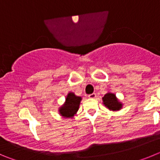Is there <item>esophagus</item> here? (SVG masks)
<instances>
[{
	"label": "esophagus",
	"mask_w": 160,
	"mask_h": 160,
	"mask_svg": "<svg viewBox=\"0 0 160 160\" xmlns=\"http://www.w3.org/2000/svg\"><path fill=\"white\" fill-rule=\"evenodd\" d=\"M89 98H91V99H94V98H95L96 97H97V95H96L95 93H93V94H90L88 95Z\"/></svg>",
	"instance_id": "1"
}]
</instances>
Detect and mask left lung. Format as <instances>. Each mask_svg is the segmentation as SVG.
I'll list each match as a JSON object with an SVG mask.
<instances>
[{"instance_id": "1", "label": "left lung", "mask_w": 160, "mask_h": 160, "mask_svg": "<svg viewBox=\"0 0 160 160\" xmlns=\"http://www.w3.org/2000/svg\"><path fill=\"white\" fill-rule=\"evenodd\" d=\"M102 99L103 105L105 106L107 109H109L110 111H120L123 106V104L116 97L115 94L110 92V91H108L105 95L103 96Z\"/></svg>"}]
</instances>
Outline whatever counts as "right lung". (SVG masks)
I'll return each mask as SVG.
<instances>
[{
    "mask_svg": "<svg viewBox=\"0 0 160 160\" xmlns=\"http://www.w3.org/2000/svg\"><path fill=\"white\" fill-rule=\"evenodd\" d=\"M81 101V96H77L73 92H69L65 102L58 108L59 114L63 118H73L78 111Z\"/></svg>",
    "mask_w": 160,
    "mask_h": 160,
    "instance_id": "add662e5",
    "label": "right lung"
}]
</instances>
